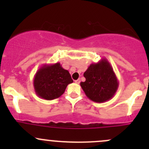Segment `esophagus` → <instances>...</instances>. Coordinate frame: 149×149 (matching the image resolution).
Wrapping results in <instances>:
<instances>
[{"label": "esophagus", "mask_w": 149, "mask_h": 149, "mask_svg": "<svg viewBox=\"0 0 149 149\" xmlns=\"http://www.w3.org/2000/svg\"><path fill=\"white\" fill-rule=\"evenodd\" d=\"M80 81H81L80 79H78V80H76V81H75V83L79 84V83H80Z\"/></svg>", "instance_id": "34e87169"}]
</instances>
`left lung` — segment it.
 I'll list each match as a JSON object with an SVG mask.
<instances>
[{"label": "left lung", "instance_id": "8db88e82", "mask_svg": "<svg viewBox=\"0 0 149 149\" xmlns=\"http://www.w3.org/2000/svg\"><path fill=\"white\" fill-rule=\"evenodd\" d=\"M84 76L86 81L81 82L80 85L86 96L91 101L104 102L115 96L119 81L112 65L106 58L91 63L84 72Z\"/></svg>", "mask_w": 149, "mask_h": 149}]
</instances>
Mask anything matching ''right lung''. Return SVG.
Listing matches in <instances>:
<instances>
[{
	"label": "right lung",
	"instance_id": "obj_1",
	"mask_svg": "<svg viewBox=\"0 0 149 149\" xmlns=\"http://www.w3.org/2000/svg\"><path fill=\"white\" fill-rule=\"evenodd\" d=\"M73 82L68 70L56 63L42 65L34 75L33 85L39 97L52 100L61 97L67 86Z\"/></svg>",
	"mask_w": 149,
	"mask_h": 149
}]
</instances>
